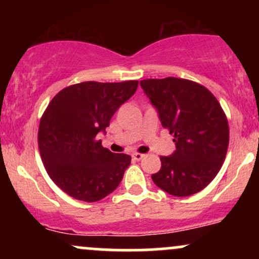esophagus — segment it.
<instances>
[{"mask_svg": "<svg viewBox=\"0 0 259 259\" xmlns=\"http://www.w3.org/2000/svg\"><path fill=\"white\" fill-rule=\"evenodd\" d=\"M132 157H133V159H134V160H141V159L144 158V157H145V154H141V153H134Z\"/></svg>", "mask_w": 259, "mask_h": 259, "instance_id": "1", "label": "esophagus"}]
</instances>
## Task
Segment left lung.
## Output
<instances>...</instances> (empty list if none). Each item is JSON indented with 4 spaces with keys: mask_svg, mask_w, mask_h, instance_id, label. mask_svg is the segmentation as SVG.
I'll use <instances>...</instances> for the list:
<instances>
[{
    "mask_svg": "<svg viewBox=\"0 0 259 259\" xmlns=\"http://www.w3.org/2000/svg\"><path fill=\"white\" fill-rule=\"evenodd\" d=\"M140 85L177 147L170 156H160L153 183L177 197L197 194L214 179L227 156V115L212 92L191 80L170 76Z\"/></svg>",
    "mask_w": 259,
    "mask_h": 259,
    "instance_id": "1",
    "label": "left lung"
}]
</instances>
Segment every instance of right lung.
Segmentation results:
<instances>
[{"mask_svg": "<svg viewBox=\"0 0 259 259\" xmlns=\"http://www.w3.org/2000/svg\"><path fill=\"white\" fill-rule=\"evenodd\" d=\"M138 80L85 81L59 91L38 126V150L47 174L75 200L96 202L114 191L132 157L96 140L118 108L135 94Z\"/></svg>", "mask_w": 259, "mask_h": 259, "instance_id": "obj_1", "label": "right lung"}]
</instances>
